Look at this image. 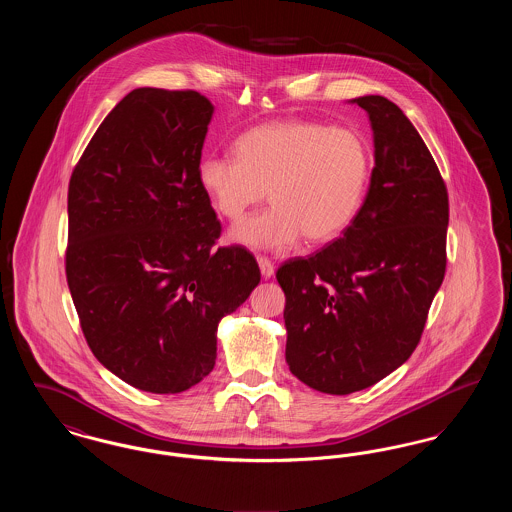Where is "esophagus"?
<instances>
[{
  "label": "esophagus",
  "instance_id": "34e87169",
  "mask_svg": "<svg viewBox=\"0 0 512 512\" xmlns=\"http://www.w3.org/2000/svg\"><path fill=\"white\" fill-rule=\"evenodd\" d=\"M257 263H259L261 274H263L265 278H270V276L274 274V265H272V261L267 259V257H263V255H257Z\"/></svg>",
  "mask_w": 512,
  "mask_h": 512
}]
</instances>
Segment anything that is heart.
Wrapping results in <instances>:
<instances>
[{
  "label": "heart",
  "mask_w": 512,
  "mask_h": 512,
  "mask_svg": "<svg viewBox=\"0 0 512 512\" xmlns=\"http://www.w3.org/2000/svg\"><path fill=\"white\" fill-rule=\"evenodd\" d=\"M234 155L211 153L197 182L220 217L240 220L265 197L274 203L232 232L234 244L255 249L330 242L353 222L370 176V149L351 128L313 121L253 126L234 142Z\"/></svg>",
  "instance_id": "b5f03b06"
}]
</instances>
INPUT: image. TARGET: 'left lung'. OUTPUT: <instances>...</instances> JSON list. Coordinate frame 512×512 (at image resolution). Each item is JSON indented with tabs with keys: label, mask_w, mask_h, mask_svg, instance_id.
Wrapping results in <instances>:
<instances>
[{
	"label": "left lung",
	"mask_w": 512,
	"mask_h": 512,
	"mask_svg": "<svg viewBox=\"0 0 512 512\" xmlns=\"http://www.w3.org/2000/svg\"><path fill=\"white\" fill-rule=\"evenodd\" d=\"M353 101L374 132L365 203L338 240L276 270L286 363L332 395L365 390L413 355L447 265L449 195L430 149L390 99Z\"/></svg>",
	"instance_id": "8db88e82"
}]
</instances>
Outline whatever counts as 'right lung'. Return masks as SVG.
<instances>
[{
  "label": "right lung",
  "instance_id": "1",
  "mask_svg": "<svg viewBox=\"0 0 512 512\" xmlns=\"http://www.w3.org/2000/svg\"><path fill=\"white\" fill-rule=\"evenodd\" d=\"M213 117L194 90L138 88L99 124L69 182L67 284L101 365L151 393L215 366L220 318L261 280L197 182Z\"/></svg>",
  "mask_w": 512,
  "mask_h": 512
}]
</instances>
